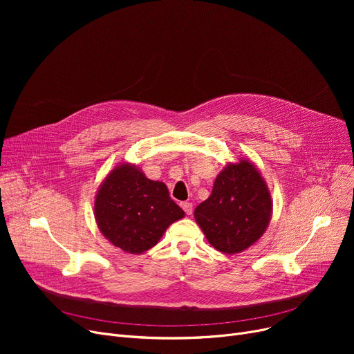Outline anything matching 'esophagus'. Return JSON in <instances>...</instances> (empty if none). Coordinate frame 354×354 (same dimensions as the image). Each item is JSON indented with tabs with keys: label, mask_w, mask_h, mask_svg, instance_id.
I'll return each instance as SVG.
<instances>
[{
	"label": "esophagus",
	"mask_w": 354,
	"mask_h": 354,
	"mask_svg": "<svg viewBox=\"0 0 354 354\" xmlns=\"http://www.w3.org/2000/svg\"><path fill=\"white\" fill-rule=\"evenodd\" d=\"M180 207H182V209L185 211V214H187V215H192L194 207H192V203H191V202H182V203H180Z\"/></svg>",
	"instance_id": "obj_1"
}]
</instances>
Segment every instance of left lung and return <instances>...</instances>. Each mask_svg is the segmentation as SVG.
Masks as SVG:
<instances>
[{
    "mask_svg": "<svg viewBox=\"0 0 354 354\" xmlns=\"http://www.w3.org/2000/svg\"><path fill=\"white\" fill-rule=\"evenodd\" d=\"M272 214L267 182L248 159L227 163L195 221L208 243L227 255L243 252L263 236Z\"/></svg>",
    "mask_w": 354,
    "mask_h": 354,
    "instance_id": "1",
    "label": "left lung"
}]
</instances>
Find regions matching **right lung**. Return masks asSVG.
<instances>
[{
  "label": "right lung",
  "mask_w": 354,
  "mask_h": 354,
  "mask_svg": "<svg viewBox=\"0 0 354 354\" xmlns=\"http://www.w3.org/2000/svg\"><path fill=\"white\" fill-rule=\"evenodd\" d=\"M185 212L166 185L145 176L133 163H120L102 182L95 218L103 236L129 254L155 247L163 232Z\"/></svg>",
  "instance_id": "right-lung-1"
}]
</instances>
